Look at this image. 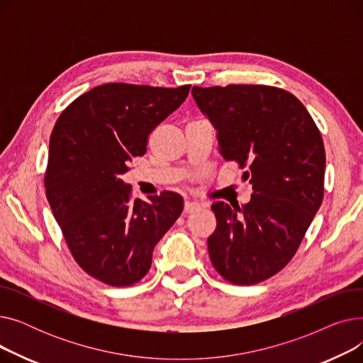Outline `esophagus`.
Returning <instances> with one entry per match:
<instances>
[{"mask_svg":"<svg viewBox=\"0 0 363 363\" xmlns=\"http://www.w3.org/2000/svg\"><path fill=\"white\" fill-rule=\"evenodd\" d=\"M200 208V204L196 203V201H185L184 204V213H193L196 211H199Z\"/></svg>","mask_w":363,"mask_h":363,"instance_id":"34e87169","label":"esophagus"}]
</instances>
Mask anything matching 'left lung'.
<instances>
[{
	"mask_svg": "<svg viewBox=\"0 0 363 363\" xmlns=\"http://www.w3.org/2000/svg\"><path fill=\"white\" fill-rule=\"evenodd\" d=\"M218 133L220 156L245 169L253 188L244 206L212 204L207 238L215 269L252 285L278 274L296 255L323 199L325 148L309 111L293 94L266 85L193 86Z\"/></svg>",
	"mask_w": 363,
	"mask_h": 363,
	"instance_id": "8db88e82",
	"label": "left lung"
}]
</instances>
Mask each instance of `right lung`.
Listing matches in <instances>:
<instances>
[{
  "label": "right lung",
  "instance_id": "right-lung-1",
  "mask_svg": "<svg viewBox=\"0 0 363 363\" xmlns=\"http://www.w3.org/2000/svg\"><path fill=\"white\" fill-rule=\"evenodd\" d=\"M189 88L104 84L76 99L54 125L47 199L74 260L104 284L126 287L144 278L156 244L182 213L184 200L172 191L132 200L121 175L132 157L145 155L151 130Z\"/></svg>",
  "mask_w": 363,
  "mask_h": 363
}]
</instances>
